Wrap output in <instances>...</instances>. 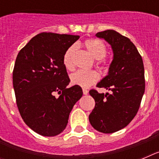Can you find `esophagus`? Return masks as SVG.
Masks as SVG:
<instances>
[{
  "label": "esophagus",
  "mask_w": 159,
  "mask_h": 159,
  "mask_svg": "<svg viewBox=\"0 0 159 159\" xmlns=\"http://www.w3.org/2000/svg\"><path fill=\"white\" fill-rule=\"evenodd\" d=\"M83 92H84V95H88V91L86 89V88H83Z\"/></svg>",
  "instance_id": "obj_1"
}]
</instances>
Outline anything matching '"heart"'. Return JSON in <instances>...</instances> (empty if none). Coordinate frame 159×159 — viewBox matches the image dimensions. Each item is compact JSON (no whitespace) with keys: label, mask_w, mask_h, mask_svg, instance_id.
Listing matches in <instances>:
<instances>
[{"label":"heart","mask_w":159,"mask_h":159,"mask_svg":"<svg viewBox=\"0 0 159 159\" xmlns=\"http://www.w3.org/2000/svg\"><path fill=\"white\" fill-rule=\"evenodd\" d=\"M84 46L88 50V52L92 55V57L95 60H98V64H102L103 63L102 59L104 58L107 55V48L104 43L101 40L96 39H88L85 40ZM76 49L75 45H71L64 52L63 57V64L64 67L68 71H71L74 68L73 64V56ZM71 82L74 85L82 87V88H88L92 84H95L99 80V73L95 71H83L79 70L73 74H71Z\"/></svg>","instance_id":"obj_1"}]
</instances>
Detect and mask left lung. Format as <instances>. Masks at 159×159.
<instances>
[{
	"label": "left lung",
	"instance_id": "left-lung-1",
	"mask_svg": "<svg viewBox=\"0 0 159 159\" xmlns=\"http://www.w3.org/2000/svg\"><path fill=\"white\" fill-rule=\"evenodd\" d=\"M111 46L113 60L108 75L97 84L110 93H99L92 89L95 101L89 121L96 130L114 133L127 127L136 116L145 92L144 66L141 55L130 39L115 30L98 32Z\"/></svg>",
	"mask_w": 159,
	"mask_h": 159
}]
</instances>
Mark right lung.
Instances as JSON below:
<instances>
[{
    "label": "right lung",
    "instance_id": "right-lung-1",
    "mask_svg": "<svg viewBox=\"0 0 159 159\" xmlns=\"http://www.w3.org/2000/svg\"><path fill=\"white\" fill-rule=\"evenodd\" d=\"M80 36L41 32L19 52L12 71L16 105L24 122L43 136L64 131L73 106L83 95L70 79L63 57ZM58 93V98L54 94Z\"/></svg>",
    "mask_w": 159,
    "mask_h": 159
}]
</instances>
